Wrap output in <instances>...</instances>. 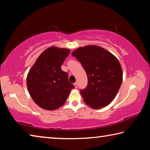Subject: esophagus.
Wrapping results in <instances>:
<instances>
[{"mask_svg": "<svg viewBox=\"0 0 150 150\" xmlns=\"http://www.w3.org/2000/svg\"><path fill=\"white\" fill-rule=\"evenodd\" d=\"M74 86H75V88H77V87H78V84H77V82H75V83H74Z\"/></svg>", "mask_w": 150, "mask_h": 150, "instance_id": "1", "label": "esophagus"}]
</instances>
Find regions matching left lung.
Wrapping results in <instances>:
<instances>
[{
	"instance_id": "1",
	"label": "left lung",
	"mask_w": 150,
	"mask_h": 150,
	"mask_svg": "<svg viewBox=\"0 0 150 150\" xmlns=\"http://www.w3.org/2000/svg\"><path fill=\"white\" fill-rule=\"evenodd\" d=\"M71 55L81 63L87 75V87L81 91L85 103L94 109L108 105L122 82L123 73L118 59L96 45L79 47Z\"/></svg>"
}]
</instances>
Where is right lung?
<instances>
[{
    "instance_id": "right-lung-1",
    "label": "right lung",
    "mask_w": 150,
    "mask_h": 150,
    "mask_svg": "<svg viewBox=\"0 0 150 150\" xmlns=\"http://www.w3.org/2000/svg\"><path fill=\"white\" fill-rule=\"evenodd\" d=\"M70 53L67 48L52 46L44 50L27 75L26 84L33 100L40 108L54 110L64 105L74 85L62 65Z\"/></svg>"
}]
</instances>
